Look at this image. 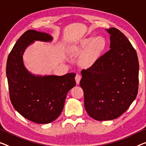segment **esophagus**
Returning a JSON list of instances; mask_svg holds the SVG:
<instances>
[{
  "label": "esophagus",
  "mask_w": 146,
  "mask_h": 146,
  "mask_svg": "<svg viewBox=\"0 0 146 146\" xmlns=\"http://www.w3.org/2000/svg\"><path fill=\"white\" fill-rule=\"evenodd\" d=\"M81 78H82V76H81L80 74H76V77H75V80H76V84H77L78 85L80 84V82Z\"/></svg>",
  "instance_id": "obj_1"
}]
</instances>
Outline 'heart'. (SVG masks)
<instances>
[{"instance_id": "obj_1", "label": "heart", "mask_w": 146, "mask_h": 146, "mask_svg": "<svg viewBox=\"0 0 146 146\" xmlns=\"http://www.w3.org/2000/svg\"><path fill=\"white\" fill-rule=\"evenodd\" d=\"M106 45V40L103 37L89 36L72 46L70 48V51L73 54H80L87 48L82 55L81 62L84 65L87 66L95 61L98 56L104 50Z\"/></svg>"}]
</instances>
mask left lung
Here are the masks:
<instances>
[{
    "mask_svg": "<svg viewBox=\"0 0 146 146\" xmlns=\"http://www.w3.org/2000/svg\"><path fill=\"white\" fill-rule=\"evenodd\" d=\"M106 30L110 35V50L82 70L80 84L87 113L97 121L119 117L135 100L138 90L136 50L117 29Z\"/></svg>",
    "mask_w": 146,
    "mask_h": 146,
    "instance_id": "obj_1",
    "label": "left lung"
}]
</instances>
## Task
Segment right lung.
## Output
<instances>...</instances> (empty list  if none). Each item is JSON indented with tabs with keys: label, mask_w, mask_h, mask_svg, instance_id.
Segmentation results:
<instances>
[{
	"label": "right lung",
	"mask_w": 146,
	"mask_h": 146,
	"mask_svg": "<svg viewBox=\"0 0 146 146\" xmlns=\"http://www.w3.org/2000/svg\"><path fill=\"white\" fill-rule=\"evenodd\" d=\"M48 33L29 30L15 44L6 64L9 93L15 110L25 118L38 124H47L61 113L68 92L76 86L74 73L63 76H36L24 65L23 55L35 41L51 42Z\"/></svg>",
	"instance_id": "add662e5"
}]
</instances>
